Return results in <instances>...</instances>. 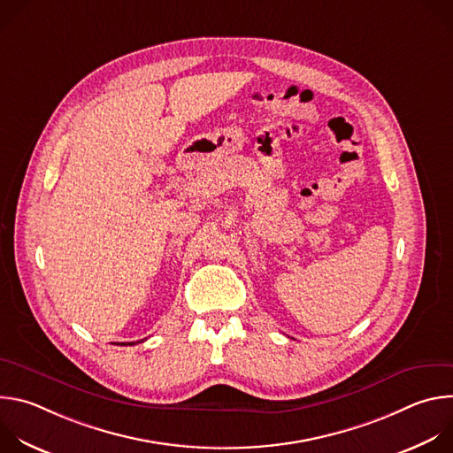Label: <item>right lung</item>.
<instances>
[{"label":"right lung","mask_w":453,"mask_h":453,"mask_svg":"<svg viewBox=\"0 0 453 453\" xmlns=\"http://www.w3.org/2000/svg\"><path fill=\"white\" fill-rule=\"evenodd\" d=\"M138 342H143V341H138ZM125 346V342H121ZM128 344H136V342H128Z\"/></svg>","instance_id":"right-lung-1"}]
</instances>
